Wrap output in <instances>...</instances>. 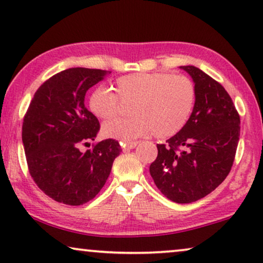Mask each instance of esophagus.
<instances>
[{
  "label": "esophagus",
  "instance_id": "1",
  "mask_svg": "<svg viewBox=\"0 0 263 263\" xmlns=\"http://www.w3.org/2000/svg\"><path fill=\"white\" fill-rule=\"evenodd\" d=\"M138 145V142H123L121 143V147L123 150H131Z\"/></svg>",
  "mask_w": 263,
  "mask_h": 263
}]
</instances>
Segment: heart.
<instances>
[{
	"label": "heart",
	"instance_id": "b5f03b06",
	"mask_svg": "<svg viewBox=\"0 0 263 263\" xmlns=\"http://www.w3.org/2000/svg\"><path fill=\"white\" fill-rule=\"evenodd\" d=\"M114 89L98 87L90 94L91 113L102 120L118 116L120 101L131 102L126 119L103 124L107 138L124 142L136 139L153 131L158 138H167L180 132L187 124L195 105L194 83L186 76L165 72H135L119 77Z\"/></svg>",
	"mask_w": 263,
	"mask_h": 263
}]
</instances>
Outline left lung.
<instances>
[{
  "mask_svg": "<svg viewBox=\"0 0 263 263\" xmlns=\"http://www.w3.org/2000/svg\"><path fill=\"white\" fill-rule=\"evenodd\" d=\"M193 79L195 105L187 124L157 144L150 174L169 200L190 204L216 190L230 173L239 140V116L224 87L193 65L180 66Z\"/></svg>",
  "mask_w": 263,
  "mask_h": 263,
  "instance_id": "8db88e82",
  "label": "left lung"
}]
</instances>
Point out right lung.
<instances>
[{"label": "right lung", "instance_id": "right-lung-1", "mask_svg": "<svg viewBox=\"0 0 263 263\" xmlns=\"http://www.w3.org/2000/svg\"><path fill=\"white\" fill-rule=\"evenodd\" d=\"M100 69L71 68L45 81L33 96L22 124V143L32 179L53 200L79 206L105 186L121 147L105 139L86 153L82 145L100 130L84 105L87 90L109 75Z\"/></svg>", "mask_w": 263, "mask_h": 263}]
</instances>
